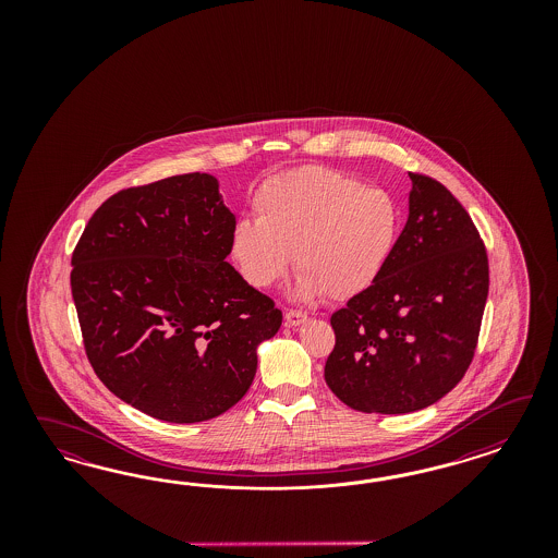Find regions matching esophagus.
I'll return each instance as SVG.
<instances>
[{"mask_svg": "<svg viewBox=\"0 0 558 558\" xmlns=\"http://www.w3.org/2000/svg\"><path fill=\"white\" fill-rule=\"evenodd\" d=\"M304 322H306V315H304L303 311H288L287 315H284L287 327H299Z\"/></svg>", "mask_w": 558, "mask_h": 558, "instance_id": "34e87169", "label": "esophagus"}]
</instances>
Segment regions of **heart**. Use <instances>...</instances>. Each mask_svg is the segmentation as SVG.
<instances>
[{
  "label": "heart",
  "instance_id": "heart-1",
  "mask_svg": "<svg viewBox=\"0 0 558 558\" xmlns=\"http://www.w3.org/2000/svg\"><path fill=\"white\" fill-rule=\"evenodd\" d=\"M255 220H236L231 257L255 288H271L292 264L294 294L343 301L371 288L399 235V208L387 190L322 166L276 173L255 190Z\"/></svg>",
  "mask_w": 558,
  "mask_h": 558
}]
</instances>
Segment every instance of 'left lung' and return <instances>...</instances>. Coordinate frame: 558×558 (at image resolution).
Listing matches in <instances>:
<instances>
[{"label":"left lung","instance_id":"8db88e82","mask_svg":"<svg viewBox=\"0 0 558 558\" xmlns=\"http://www.w3.org/2000/svg\"><path fill=\"white\" fill-rule=\"evenodd\" d=\"M409 178V217L387 268L331 315L325 383L364 413H413L454 389L489 294L487 252L469 213L436 180Z\"/></svg>","mask_w":558,"mask_h":558}]
</instances>
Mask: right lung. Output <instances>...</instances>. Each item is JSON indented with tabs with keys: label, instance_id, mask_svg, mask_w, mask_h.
Returning <instances> with one entry per match:
<instances>
[{
	"label": "right lung",
	"instance_id": "right-lung-1",
	"mask_svg": "<svg viewBox=\"0 0 558 558\" xmlns=\"http://www.w3.org/2000/svg\"><path fill=\"white\" fill-rule=\"evenodd\" d=\"M235 215L219 180L184 173L110 196L71 257L85 354L119 399L198 423L239 403L282 311L227 262Z\"/></svg>",
	"mask_w": 558,
	"mask_h": 558
}]
</instances>
